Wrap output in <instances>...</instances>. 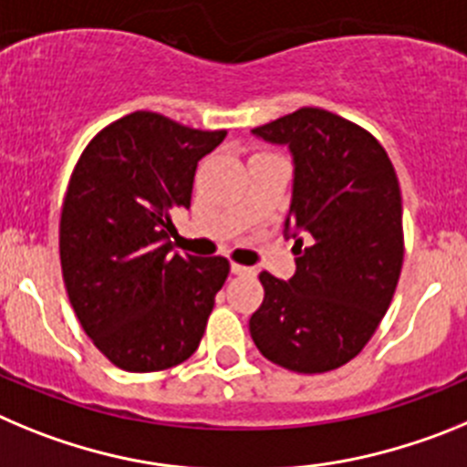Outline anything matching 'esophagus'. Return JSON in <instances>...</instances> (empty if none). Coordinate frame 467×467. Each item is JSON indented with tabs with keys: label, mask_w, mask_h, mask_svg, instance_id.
I'll list each match as a JSON object with an SVG mask.
<instances>
[{
	"label": "esophagus",
	"mask_w": 467,
	"mask_h": 467,
	"mask_svg": "<svg viewBox=\"0 0 467 467\" xmlns=\"http://www.w3.org/2000/svg\"><path fill=\"white\" fill-rule=\"evenodd\" d=\"M230 270H233V275H237V276H254L255 275L254 267H246V265H239V263L230 265Z\"/></svg>",
	"instance_id": "obj_1"
}]
</instances>
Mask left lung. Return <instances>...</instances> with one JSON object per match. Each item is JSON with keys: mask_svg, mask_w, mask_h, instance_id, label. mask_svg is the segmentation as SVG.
<instances>
[{"mask_svg": "<svg viewBox=\"0 0 467 467\" xmlns=\"http://www.w3.org/2000/svg\"><path fill=\"white\" fill-rule=\"evenodd\" d=\"M254 134L288 144L296 162L285 218L296 275L260 272L265 297L251 337L291 372H330L363 351L396 293L405 255L400 183L384 146L326 109L302 107Z\"/></svg>", "mask_w": 467, "mask_h": 467, "instance_id": "left-lung-1", "label": "left lung"}]
</instances>
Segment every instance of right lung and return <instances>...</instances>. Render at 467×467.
Wrapping results in <instances>:
<instances>
[{
    "label": "right lung",
    "mask_w": 467,
    "mask_h": 467,
    "mask_svg": "<svg viewBox=\"0 0 467 467\" xmlns=\"http://www.w3.org/2000/svg\"><path fill=\"white\" fill-rule=\"evenodd\" d=\"M225 134L134 111L99 130L71 171L62 279L81 327L116 368L158 372L200 347L230 263L174 254L171 218L191 207L197 162Z\"/></svg>",
    "instance_id": "obj_1"
}]
</instances>
